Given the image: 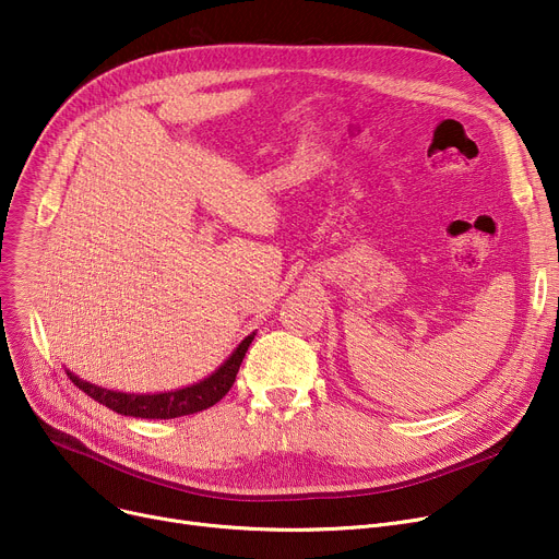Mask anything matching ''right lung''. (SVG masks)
Masks as SVG:
<instances>
[{"label": "right lung", "instance_id": "add662e5", "mask_svg": "<svg viewBox=\"0 0 559 559\" xmlns=\"http://www.w3.org/2000/svg\"><path fill=\"white\" fill-rule=\"evenodd\" d=\"M255 333L247 335L238 346H235L233 354L209 376L199 380L194 385H188L183 390L174 392H160V394H127L117 390L97 388L87 380H81L72 371H68L72 383L85 392L91 399L99 401L102 405L115 409L117 415L124 417H140V419H174V417H186L201 413V409L215 405L226 396V392L233 388L235 376L245 360V354L249 350V344L253 342Z\"/></svg>", "mask_w": 559, "mask_h": 559}]
</instances>
